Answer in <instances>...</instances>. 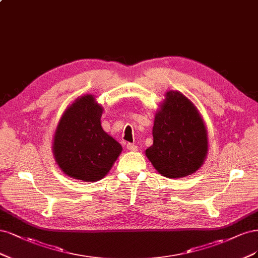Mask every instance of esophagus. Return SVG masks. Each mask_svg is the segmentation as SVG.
<instances>
[{
    "instance_id": "esophagus-1",
    "label": "esophagus",
    "mask_w": 258,
    "mask_h": 258,
    "mask_svg": "<svg viewBox=\"0 0 258 258\" xmlns=\"http://www.w3.org/2000/svg\"><path fill=\"white\" fill-rule=\"evenodd\" d=\"M126 149L128 151H137V147L134 144H127Z\"/></svg>"
}]
</instances>
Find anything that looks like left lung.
Segmentation results:
<instances>
[{
  "mask_svg": "<svg viewBox=\"0 0 258 258\" xmlns=\"http://www.w3.org/2000/svg\"><path fill=\"white\" fill-rule=\"evenodd\" d=\"M153 145L146 156L162 176L193 174L207 159L209 144L205 121L196 106L179 91H168L156 110Z\"/></svg>",
  "mask_w": 258,
  "mask_h": 258,
  "instance_id": "8db88e82",
  "label": "left lung"
}]
</instances>
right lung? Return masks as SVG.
<instances>
[{
  "mask_svg": "<svg viewBox=\"0 0 258 258\" xmlns=\"http://www.w3.org/2000/svg\"><path fill=\"white\" fill-rule=\"evenodd\" d=\"M103 111L94 95L85 94L63 112L53 135L52 153L66 176L96 182L109 172L121 154V145L102 127Z\"/></svg>",
  "mask_w": 258,
  "mask_h": 258,
  "instance_id": "right-lung-1",
  "label": "right lung"
}]
</instances>
